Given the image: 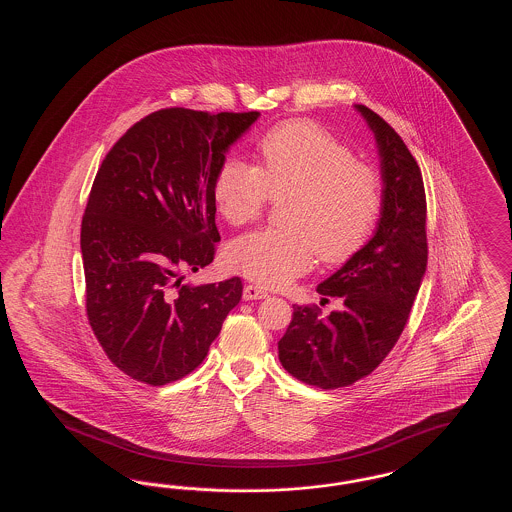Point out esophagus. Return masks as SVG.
<instances>
[{"label": "esophagus", "instance_id": "1", "mask_svg": "<svg viewBox=\"0 0 512 512\" xmlns=\"http://www.w3.org/2000/svg\"><path fill=\"white\" fill-rule=\"evenodd\" d=\"M268 293L267 290L259 288V286H253V284H247L244 288V299L245 301H255V299H265Z\"/></svg>", "mask_w": 512, "mask_h": 512}]
</instances>
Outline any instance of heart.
Segmentation results:
<instances>
[{"mask_svg":"<svg viewBox=\"0 0 512 512\" xmlns=\"http://www.w3.org/2000/svg\"><path fill=\"white\" fill-rule=\"evenodd\" d=\"M259 167L226 159L215 176V201L232 226L259 219L270 197L290 194L282 207L284 228L238 238L230 265L245 278L284 288L318 259L349 261L365 247L384 209V176L376 165L315 122L274 126L257 144Z\"/></svg>","mask_w":512,"mask_h":512,"instance_id":"obj_1","label":"heart"}]
</instances>
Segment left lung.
Here are the masks:
<instances>
[{
    "label": "left lung",
    "instance_id": "8db88e82",
    "mask_svg": "<svg viewBox=\"0 0 512 512\" xmlns=\"http://www.w3.org/2000/svg\"><path fill=\"white\" fill-rule=\"evenodd\" d=\"M382 157L384 209L372 240L317 292L341 297L340 311L293 305L278 357L293 378L336 390L368 376L399 340L428 263L426 194L420 167L401 136L365 105ZM328 301V299H326Z\"/></svg>",
    "mask_w": 512,
    "mask_h": 512
}]
</instances>
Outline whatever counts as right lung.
I'll list each match as a JSON object with an SVG mask.
<instances>
[{
  "label": "right lung",
  "mask_w": 512,
  "mask_h": 512,
  "mask_svg": "<svg viewBox=\"0 0 512 512\" xmlns=\"http://www.w3.org/2000/svg\"><path fill=\"white\" fill-rule=\"evenodd\" d=\"M259 111H155L109 149L80 226L86 315L107 359L165 386L203 363L240 303L238 276L184 284L217 253L215 176Z\"/></svg>",
  "instance_id": "add662e5"
}]
</instances>
